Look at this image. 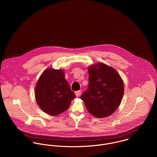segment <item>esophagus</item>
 I'll return each mask as SVG.
<instances>
[{
    "label": "esophagus",
    "instance_id": "34e87169",
    "mask_svg": "<svg viewBox=\"0 0 157 157\" xmlns=\"http://www.w3.org/2000/svg\"><path fill=\"white\" fill-rule=\"evenodd\" d=\"M80 94H81V90H80L75 92V94L76 97H79L80 95Z\"/></svg>",
    "mask_w": 157,
    "mask_h": 157
}]
</instances>
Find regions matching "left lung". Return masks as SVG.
Here are the masks:
<instances>
[{"mask_svg": "<svg viewBox=\"0 0 157 157\" xmlns=\"http://www.w3.org/2000/svg\"><path fill=\"white\" fill-rule=\"evenodd\" d=\"M88 74V88L81 99L94 117H108L121 103L124 94L123 80L115 69L103 63L90 66Z\"/></svg>", "mask_w": 157, "mask_h": 157, "instance_id": "1", "label": "left lung"}]
</instances>
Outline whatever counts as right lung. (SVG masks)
<instances>
[{"instance_id": "obj_1", "label": "right lung", "mask_w": 157, "mask_h": 157, "mask_svg": "<svg viewBox=\"0 0 157 157\" xmlns=\"http://www.w3.org/2000/svg\"><path fill=\"white\" fill-rule=\"evenodd\" d=\"M35 97L44 112L56 116L67 110L75 95L65 78L63 70L48 68L36 83Z\"/></svg>"}]
</instances>
